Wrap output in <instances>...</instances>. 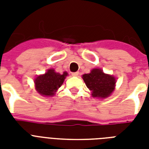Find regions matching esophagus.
Listing matches in <instances>:
<instances>
[{
  "mask_svg": "<svg viewBox=\"0 0 149 149\" xmlns=\"http://www.w3.org/2000/svg\"><path fill=\"white\" fill-rule=\"evenodd\" d=\"M72 77H78V76H79V72H72Z\"/></svg>",
  "mask_w": 149,
  "mask_h": 149,
  "instance_id": "34e87169",
  "label": "esophagus"
}]
</instances>
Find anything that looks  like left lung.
Wrapping results in <instances>:
<instances>
[{
  "instance_id": "obj_1",
  "label": "left lung",
  "mask_w": 149,
  "mask_h": 149,
  "mask_svg": "<svg viewBox=\"0 0 149 149\" xmlns=\"http://www.w3.org/2000/svg\"><path fill=\"white\" fill-rule=\"evenodd\" d=\"M82 78L91 91L93 97L104 99L111 95L115 88V77L104 73L100 69H93L90 73L83 75Z\"/></svg>"
}]
</instances>
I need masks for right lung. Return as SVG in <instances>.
<instances>
[{"label": "right lung", "instance_id": "obj_1", "mask_svg": "<svg viewBox=\"0 0 149 149\" xmlns=\"http://www.w3.org/2000/svg\"><path fill=\"white\" fill-rule=\"evenodd\" d=\"M67 76V72L60 74L56 72L53 69H49L45 74L38 76L35 79L36 91L41 95L52 97L55 95L57 90L62 86Z\"/></svg>", "mask_w": 149, "mask_h": 149}]
</instances>
